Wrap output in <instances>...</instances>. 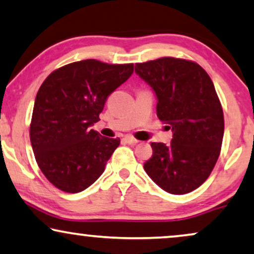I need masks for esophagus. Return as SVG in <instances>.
I'll use <instances>...</instances> for the list:
<instances>
[{
	"mask_svg": "<svg viewBox=\"0 0 254 254\" xmlns=\"http://www.w3.org/2000/svg\"><path fill=\"white\" fill-rule=\"evenodd\" d=\"M124 140L127 144H130V145H134V144L138 143V140L136 139V138H133L132 136H125L124 137Z\"/></svg>",
	"mask_w": 254,
	"mask_h": 254,
	"instance_id": "34e87169",
	"label": "esophagus"
}]
</instances>
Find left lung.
<instances>
[{
  "instance_id": "left-lung-1",
  "label": "left lung",
  "mask_w": 254,
  "mask_h": 254,
  "mask_svg": "<svg viewBox=\"0 0 254 254\" xmlns=\"http://www.w3.org/2000/svg\"><path fill=\"white\" fill-rule=\"evenodd\" d=\"M157 99V117L172 127L171 143H151L144 164L150 178L172 194L195 190L208 178L220 155L224 114L212 79L193 61L160 57L136 63Z\"/></svg>"
}]
</instances>
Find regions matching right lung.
I'll list each match as a JSON object with an SVG mask.
<instances>
[{
  "instance_id": "obj_1",
  "label": "right lung",
  "mask_w": 254,
  "mask_h": 254,
  "mask_svg": "<svg viewBox=\"0 0 254 254\" xmlns=\"http://www.w3.org/2000/svg\"><path fill=\"white\" fill-rule=\"evenodd\" d=\"M132 72V63L83 60L54 70L42 83L29 133L35 159L55 188L77 193L104 172L121 139L90 127L99 121L109 95Z\"/></svg>"
}]
</instances>
